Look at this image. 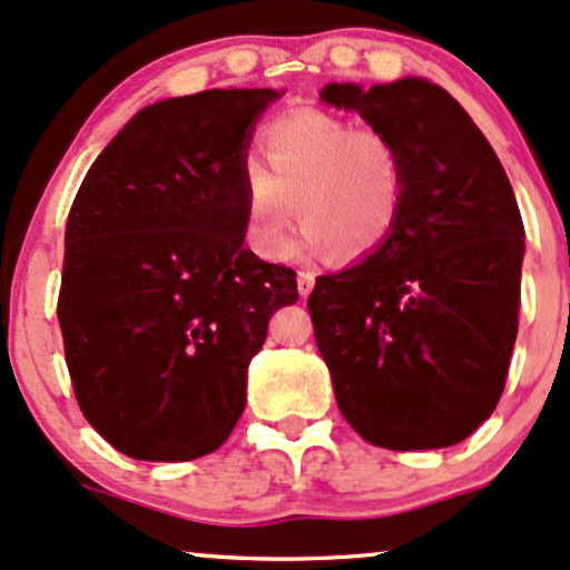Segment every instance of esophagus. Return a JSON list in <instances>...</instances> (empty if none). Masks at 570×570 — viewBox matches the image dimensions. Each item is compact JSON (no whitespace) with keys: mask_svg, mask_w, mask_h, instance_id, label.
Segmentation results:
<instances>
[{"mask_svg":"<svg viewBox=\"0 0 570 570\" xmlns=\"http://www.w3.org/2000/svg\"><path fill=\"white\" fill-rule=\"evenodd\" d=\"M298 293H302V296H309L312 293V287H315V274L312 272H298Z\"/></svg>","mask_w":570,"mask_h":570,"instance_id":"obj_1","label":"esophagus"}]
</instances>
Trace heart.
<instances>
[{
    "label": "heart",
    "mask_w": 570,
    "mask_h": 570,
    "mask_svg": "<svg viewBox=\"0 0 570 570\" xmlns=\"http://www.w3.org/2000/svg\"><path fill=\"white\" fill-rule=\"evenodd\" d=\"M261 166L242 180L245 239L261 258L287 250L293 207L304 226L298 250L338 264L368 258L393 236L406 199V153L387 131L298 107L258 134Z\"/></svg>",
    "instance_id": "heart-1"
}]
</instances>
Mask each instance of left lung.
Masks as SVG:
<instances>
[{
  "mask_svg": "<svg viewBox=\"0 0 570 570\" xmlns=\"http://www.w3.org/2000/svg\"><path fill=\"white\" fill-rule=\"evenodd\" d=\"M320 99L399 139L409 169L393 236L317 277L306 302L338 412L374 446H452L507 387L525 255L514 190L469 112L433 82H331Z\"/></svg>",
  "mask_w": 570,
  "mask_h": 570,
  "instance_id": "8db88e82",
  "label": "left lung"
}]
</instances>
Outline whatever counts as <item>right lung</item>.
Segmentation results:
<instances>
[{
	"label": "right lung",
	"mask_w": 570,
	"mask_h": 570,
	"mask_svg": "<svg viewBox=\"0 0 570 570\" xmlns=\"http://www.w3.org/2000/svg\"><path fill=\"white\" fill-rule=\"evenodd\" d=\"M272 88L139 110L82 180L63 234L59 325L82 417L137 460L215 452L245 412L296 272L242 247L253 120Z\"/></svg>",
	"instance_id": "1"
}]
</instances>
